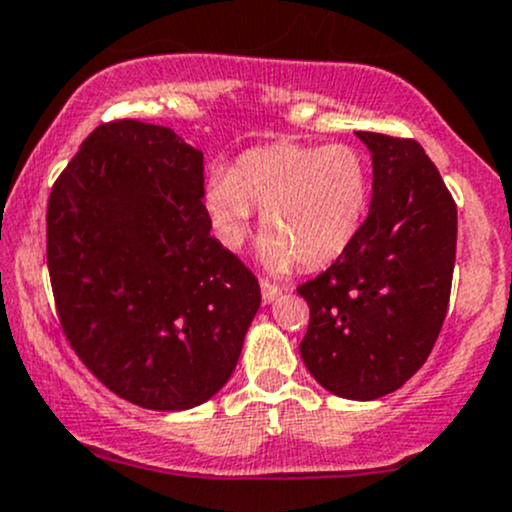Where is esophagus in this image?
Here are the masks:
<instances>
[{"mask_svg":"<svg viewBox=\"0 0 512 512\" xmlns=\"http://www.w3.org/2000/svg\"><path fill=\"white\" fill-rule=\"evenodd\" d=\"M260 286H262V301H264V303H272L274 298L279 296V286L272 284V281L262 279V281H260Z\"/></svg>","mask_w":512,"mask_h":512,"instance_id":"1","label":"esophagus"}]
</instances>
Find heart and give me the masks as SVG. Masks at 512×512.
I'll return each instance as SVG.
<instances>
[{
  "label": "heart",
  "mask_w": 512,
  "mask_h": 512,
  "mask_svg": "<svg viewBox=\"0 0 512 512\" xmlns=\"http://www.w3.org/2000/svg\"><path fill=\"white\" fill-rule=\"evenodd\" d=\"M370 163L351 144H272L238 158L231 175L207 185V209L226 245L243 243L252 209L264 211L262 231L272 269L322 267L354 243L366 221Z\"/></svg>",
  "instance_id": "heart-1"
}]
</instances>
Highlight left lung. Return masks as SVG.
Returning a JSON list of instances; mask_svg holds the SVG:
<instances>
[{
  "label": "left lung",
  "mask_w": 512,
  "mask_h": 512,
  "mask_svg": "<svg viewBox=\"0 0 512 512\" xmlns=\"http://www.w3.org/2000/svg\"><path fill=\"white\" fill-rule=\"evenodd\" d=\"M356 134L373 154V199L354 243L298 286L301 356L325 390L378 399L424 366L448 315L457 204L416 139Z\"/></svg>",
  "instance_id": "8db88e82"
}]
</instances>
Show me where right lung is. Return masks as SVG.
I'll list each match as a JSON object with an SVG mask.
<instances>
[{
	"instance_id": "add662e5",
	"label": "right lung",
	"mask_w": 512,
	"mask_h": 512,
	"mask_svg": "<svg viewBox=\"0 0 512 512\" xmlns=\"http://www.w3.org/2000/svg\"><path fill=\"white\" fill-rule=\"evenodd\" d=\"M45 223L62 332L110 392L175 411L226 385L262 296L209 236L202 151L168 127L103 122L52 185Z\"/></svg>"
}]
</instances>
